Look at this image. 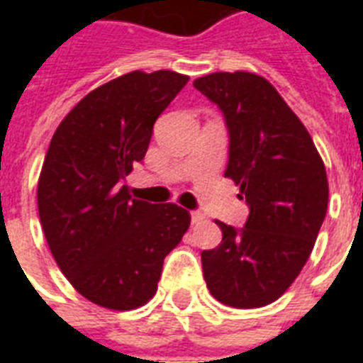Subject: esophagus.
<instances>
[{
  "label": "esophagus",
  "instance_id": "34e87169",
  "mask_svg": "<svg viewBox=\"0 0 363 363\" xmlns=\"http://www.w3.org/2000/svg\"><path fill=\"white\" fill-rule=\"evenodd\" d=\"M203 222H207V218H205L203 213H199V211H192V224H203Z\"/></svg>",
  "mask_w": 363,
  "mask_h": 363
}]
</instances>
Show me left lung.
Segmentation results:
<instances>
[{
  "label": "left lung",
  "instance_id": "obj_1",
  "mask_svg": "<svg viewBox=\"0 0 363 363\" xmlns=\"http://www.w3.org/2000/svg\"><path fill=\"white\" fill-rule=\"evenodd\" d=\"M194 86L224 113V175L248 205L245 228L216 220L222 242L201 252L213 298L235 309L273 303L301 273L328 209L326 167L309 131L264 77L211 73Z\"/></svg>",
  "mask_w": 363,
  "mask_h": 363
}]
</instances>
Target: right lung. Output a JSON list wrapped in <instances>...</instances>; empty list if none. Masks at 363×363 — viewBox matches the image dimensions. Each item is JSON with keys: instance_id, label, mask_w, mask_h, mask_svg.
Returning a JSON list of instances; mask_svg holds the SVG:
<instances>
[{"instance_id": "right-lung-1", "label": "right lung", "mask_w": 363, "mask_h": 363, "mask_svg": "<svg viewBox=\"0 0 363 363\" xmlns=\"http://www.w3.org/2000/svg\"><path fill=\"white\" fill-rule=\"evenodd\" d=\"M186 82L167 69L105 82L60 122L43 162L37 207L48 248L77 292L105 309L152 299L164 258L190 226L186 209L131 198L124 184Z\"/></svg>"}]
</instances>
